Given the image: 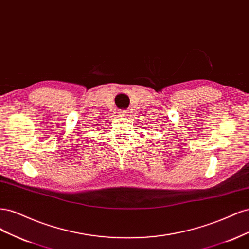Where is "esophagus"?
<instances>
[{"label": "esophagus", "instance_id": "obj_1", "mask_svg": "<svg viewBox=\"0 0 249 249\" xmlns=\"http://www.w3.org/2000/svg\"><path fill=\"white\" fill-rule=\"evenodd\" d=\"M119 115L122 117H126L127 115H129V112H127L126 110H122V111H119Z\"/></svg>", "mask_w": 249, "mask_h": 249}]
</instances>
